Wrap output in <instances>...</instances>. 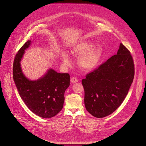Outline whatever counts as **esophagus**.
<instances>
[{
	"label": "esophagus",
	"mask_w": 146,
	"mask_h": 146,
	"mask_svg": "<svg viewBox=\"0 0 146 146\" xmlns=\"http://www.w3.org/2000/svg\"><path fill=\"white\" fill-rule=\"evenodd\" d=\"M70 81L73 84H74V83H76L78 82V79L76 77H72L71 79H70Z\"/></svg>",
	"instance_id": "1"
}]
</instances>
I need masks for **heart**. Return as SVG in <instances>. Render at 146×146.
Masks as SVG:
<instances>
[{"label":"heart","instance_id":"obj_1","mask_svg":"<svg viewBox=\"0 0 146 146\" xmlns=\"http://www.w3.org/2000/svg\"><path fill=\"white\" fill-rule=\"evenodd\" d=\"M95 44L88 41H84L78 43L71 50L72 54L76 57H79V65L86 71L94 70L100 64L103 54V50L100 46L95 47ZM64 64L66 65L70 64L69 56L65 52L61 54Z\"/></svg>","mask_w":146,"mask_h":146}]
</instances>
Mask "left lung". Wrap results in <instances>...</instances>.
<instances>
[{"label": "left lung", "mask_w": 146, "mask_h": 146, "mask_svg": "<svg viewBox=\"0 0 146 146\" xmlns=\"http://www.w3.org/2000/svg\"><path fill=\"white\" fill-rule=\"evenodd\" d=\"M134 74V63L131 53L120 43L117 54L82 79L86 110L98 118L112 113L125 98Z\"/></svg>", "instance_id": "1"}]
</instances>
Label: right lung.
I'll return each instance as SVG.
<instances>
[{
  "mask_svg": "<svg viewBox=\"0 0 146 146\" xmlns=\"http://www.w3.org/2000/svg\"><path fill=\"white\" fill-rule=\"evenodd\" d=\"M27 40L15 56L13 64V78L21 99L29 109L43 118H51L63 108L64 93L70 85L68 73H57L50 69L40 78L31 81L23 73L21 61L29 47Z\"/></svg>",
  "mask_w": 146,
  "mask_h": 146,
  "instance_id": "1",
  "label": "right lung"
}]
</instances>
